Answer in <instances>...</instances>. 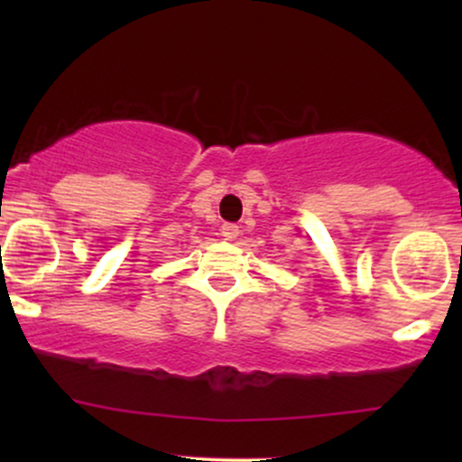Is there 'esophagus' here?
Returning <instances> with one entry per match:
<instances>
[{
  "label": "esophagus",
  "mask_w": 462,
  "mask_h": 462,
  "mask_svg": "<svg viewBox=\"0 0 462 462\" xmlns=\"http://www.w3.org/2000/svg\"><path fill=\"white\" fill-rule=\"evenodd\" d=\"M238 226L236 224H224L221 226V236L226 238V241H235V238L238 236Z\"/></svg>",
  "instance_id": "34e87169"
}]
</instances>
